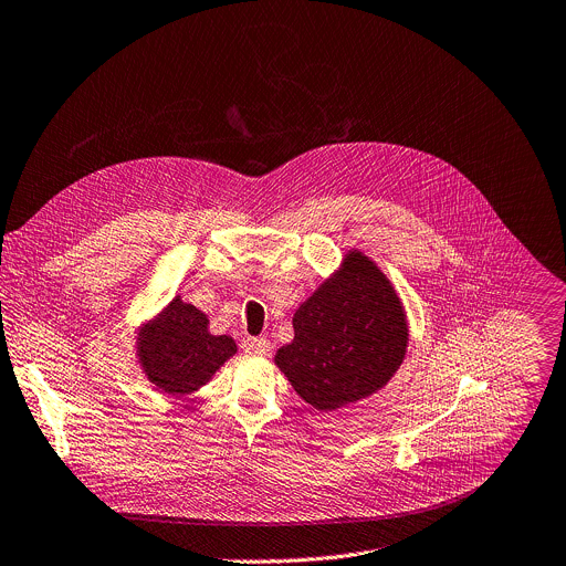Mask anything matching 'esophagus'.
Here are the masks:
<instances>
[{"mask_svg": "<svg viewBox=\"0 0 566 566\" xmlns=\"http://www.w3.org/2000/svg\"><path fill=\"white\" fill-rule=\"evenodd\" d=\"M245 354H256V356H268L270 354V340L268 338H245L241 343Z\"/></svg>", "mask_w": 566, "mask_h": 566, "instance_id": "obj_1", "label": "esophagus"}]
</instances>
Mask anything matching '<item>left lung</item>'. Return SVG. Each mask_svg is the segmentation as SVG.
I'll list each match as a JSON object with an SVG mask.
<instances>
[{
    "mask_svg": "<svg viewBox=\"0 0 566 566\" xmlns=\"http://www.w3.org/2000/svg\"><path fill=\"white\" fill-rule=\"evenodd\" d=\"M294 340L274 356L296 394L334 411L376 394L407 349V321L391 283L360 252L294 314Z\"/></svg>",
    "mask_w": 566,
    "mask_h": 566,
    "instance_id": "obj_1",
    "label": "left lung"
}]
</instances>
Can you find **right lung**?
Masks as SVG:
<instances>
[{
  "instance_id": "add662e5",
  "label": "right lung",
  "mask_w": 566,
  "mask_h": 566,
  "mask_svg": "<svg viewBox=\"0 0 566 566\" xmlns=\"http://www.w3.org/2000/svg\"><path fill=\"white\" fill-rule=\"evenodd\" d=\"M237 352L230 336H212L208 316L179 296L139 336V363L164 394L186 396L206 385Z\"/></svg>"
}]
</instances>
